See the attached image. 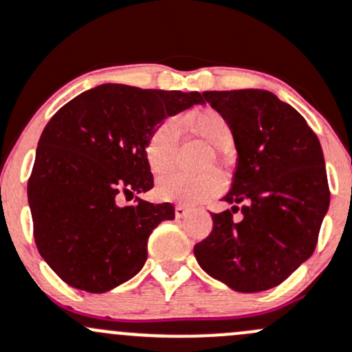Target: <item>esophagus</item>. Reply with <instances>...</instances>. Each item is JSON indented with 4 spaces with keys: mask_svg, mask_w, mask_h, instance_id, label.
<instances>
[{
    "mask_svg": "<svg viewBox=\"0 0 352 352\" xmlns=\"http://www.w3.org/2000/svg\"><path fill=\"white\" fill-rule=\"evenodd\" d=\"M187 212H188L187 207H184V206H175V216L179 217V219H182V217H186Z\"/></svg>",
    "mask_w": 352,
    "mask_h": 352,
    "instance_id": "esophagus-1",
    "label": "esophagus"
}]
</instances>
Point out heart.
<instances>
[{
    "label": "heart",
    "mask_w": 352,
    "mask_h": 352,
    "mask_svg": "<svg viewBox=\"0 0 352 352\" xmlns=\"http://www.w3.org/2000/svg\"><path fill=\"white\" fill-rule=\"evenodd\" d=\"M184 121L194 133L212 146L226 150L232 143V131L228 120L216 109L192 111L184 116ZM180 138V124L175 118H165L148 135L145 142V160L155 175H162L172 168L175 160L177 145ZM224 180L219 173L206 172L201 175L172 173L162 177L157 184V195L162 201L175 204L195 206L219 194Z\"/></svg>",
    "instance_id": "1"
}]
</instances>
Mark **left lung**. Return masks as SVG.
<instances>
[{
	"label": "left lung",
	"instance_id": "obj_1",
	"mask_svg": "<svg viewBox=\"0 0 352 352\" xmlns=\"http://www.w3.org/2000/svg\"><path fill=\"white\" fill-rule=\"evenodd\" d=\"M228 120L238 150L232 204L212 212V231L194 246L212 278L243 294L287 280L312 256L329 209L327 173L319 138L297 109L261 89L206 91ZM242 210L236 221L232 214Z\"/></svg>",
	"mask_w": 352,
	"mask_h": 352
}]
</instances>
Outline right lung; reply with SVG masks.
Listing matches in <instances>:
<instances>
[{
    "label": "right lung",
    "instance_id": "obj_1",
    "mask_svg": "<svg viewBox=\"0 0 352 352\" xmlns=\"http://www.w3.org/2000/svg\"><path fill=\"white\" fill-rule=\"evenodd\" d=\"M199 92L101 84L62 106L47 123L28 179L38 253L65 283L102 294L146 261V243L170 202L120 206L153 187L145 142L166 116L202 104Z\"/></svg>",
    "mask_w": 352,
    "mask_h": 352
}]
</instances>
